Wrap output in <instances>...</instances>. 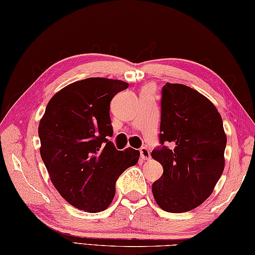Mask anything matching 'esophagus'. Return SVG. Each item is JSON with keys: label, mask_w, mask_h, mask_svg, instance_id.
<instances>
[{"label": "esophagus", "mask_w": 255, "mask_h": 255, "mask_svg": "<svg viewBox=\"0 0 255 255\" xmlns=\"http://www.w3.org/2000/svg\"><path fill=\"white\" fill-rule=\"evenodd\" d=\"M140 157L142 159H150L151 154H150V151H149V149H147V147H145V146L141 147V149H140Z\"/></svg>", "instance_id": "esophagus-1"}]
</instances>
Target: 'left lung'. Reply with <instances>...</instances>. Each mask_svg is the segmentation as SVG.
Wrapping results in <instances>:
<instances>
[{
	"instance_id": "obj_1",
	"label": "left lung",
	"mask_w": 255,
	"mask_h": 255,
	"mask_svg": "<svg viewBox=\"0 0 255 255\" xmlns=\"http://www.w3.org/2000/svg\"><path fill=\"white\" fill-rule=\"evenodd\" d=\"M159 131L161 146L151 155L161 163L163 175L153 182V197L166 212L191 211L210 197L223 174L227 138L222 116L203 94L167 82L162 89Z\"/></svg>"
}]
</instances>
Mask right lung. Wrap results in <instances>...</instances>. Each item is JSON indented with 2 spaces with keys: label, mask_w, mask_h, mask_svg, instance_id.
Segmentation results:
<instances>
[{
  "label": "right lung",
  "mask_w": 255,
  "mask_h": 255,
  "mask_svg": "<svg viewBox=\"0 0 255 255\" xmlns=\"http://www.w3.org/2000/svg\"><path fill=\"white\" fill-rule=\"evenodd\" d=\"M125 81L87 78L55 93L39 124L40 154L53 186L75 208L98 213L109 208L116 180L138 163L140 152L118 151L110 103Z\"/></svg>",
  "instance_id": "1"
}]
</instances>
